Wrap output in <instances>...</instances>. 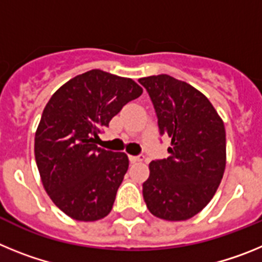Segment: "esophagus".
<instances>
[{
	"mask_svg": "<svg viewBox=\"0 0 262 262\" xmlns=\"http://www.w3.org/2000/svg\"><path fill=\"white\" fill-rule=\"evenodd\" d=\"M128 159H129V161H131V163H138V161H143V156H134V155H129Z\"/></svg>",
	"mask_w": 262,
	"mask_h": 262,
	"instance_id": "obj_1",
	"label": "esophagus"
}]
</instances>
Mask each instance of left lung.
Listing matches in <instances>:
<instances>
[{
  "mask_svg": "<svg viewBox=\"0 0 262 262\" xmlns=\"http://www.w3.org/2000/svg\"><path fill=\"white\" fill-rule=\"evenodd\" d=\"M149 94L170 156L149 164L143 184L148 210L165 221H186L207 206L226 168V129L200 90L168 75L139 80Z\"/></svg>",
  "mask_w": 262,
  "mask_h": 262,
  "instance_id": "left-lung-1",
  "label": "left lung"
}]
</instances>
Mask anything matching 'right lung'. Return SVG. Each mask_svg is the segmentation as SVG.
<instances>
[{"label": "right lung", "instance_id": "1", "mask_svg": "<svg viewBox=\"0 0 262 262\" xmlns=\"http://www.w3.org/2000/svg\"><path fill=\"white\" fill-rule=\"evenodd\" d=\"M142 93L131 78L92 69L59 88L46 105L35 134L36 165L47 194L68 216L94 222L113 209L128 157L96 140Z\"/></svg>", "mask_w": 262, "mask_h": 262}]
</instances>
